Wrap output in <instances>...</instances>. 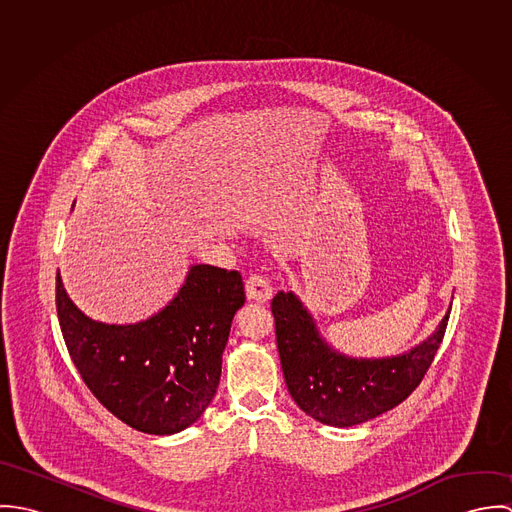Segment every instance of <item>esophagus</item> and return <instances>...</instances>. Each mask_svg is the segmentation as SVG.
I'll use <instances>...</instances> for the list:
<instances>
[{
  "mask_svg": "<svg viewBox=\"0 0 512 512\" xmlns=\"http://www.w3.org/2000/svg\"><path fill=\"white\" fill-rule=\"evenodd\" d=\"M246 295H248V299L264 303L274 295V288L270 286L268 278H264L260 274H250L246 280Z\"/></svg>",
  "mask_w": 512,
  "mask_h": 512,
  "instance_id": "obj_1",
  "label": "esophagus"
}]
</instances>
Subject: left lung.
Returning a JSON list of instances; mask_svg holds the SVG:
<instances>
[{
	"label": "left lung",
	"mask_w": 512,
	"mask_h": 512,
	"mask_svg": "<svg viewBox=\"0 0 512 512\" xmlns=\"http://www.w3.org/2000/svg\"><path fill=\"white\" fill-rule=\"evenodd\" d=\"M276 341L288 390L313 420L351 428L404 402L434 363L449 313L410 353L388 359H351L333 351L292 292L272 299Z\"/></svg>",
	"instance_id": "1"
}]
</instances>
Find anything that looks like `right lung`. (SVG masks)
Instances as JSON below:
<instances>
[{
    "label": "right lung",
    "mask_w": 512,
    "mask_h": 512,
    "mask_svg": "<svg viewBox=\"0 0 512 512\" xmlns=\"http://www.w3.org/2000/svg\"><path fill=\"white\" fill-rule=\"evenodd\" d=\"M244 299L240 272L197 264L159 313L134 325H106L74 305L57 274V315L84 384L118 420L153 436L189 428L211 404Z\"/></svg>",
    "instance_id": "right-lung-1"
}]
</instances>
